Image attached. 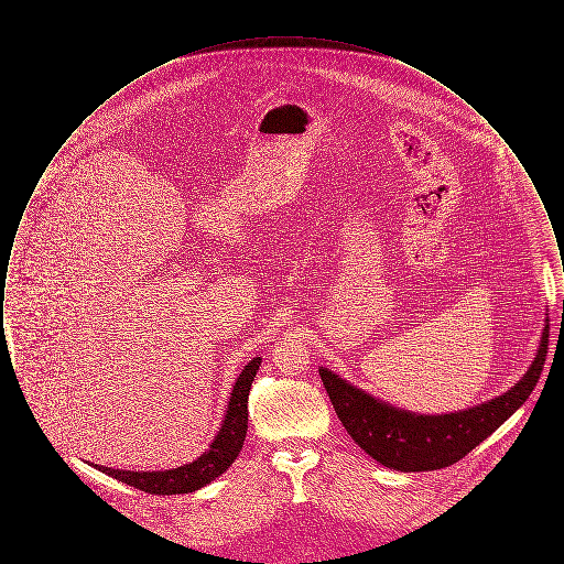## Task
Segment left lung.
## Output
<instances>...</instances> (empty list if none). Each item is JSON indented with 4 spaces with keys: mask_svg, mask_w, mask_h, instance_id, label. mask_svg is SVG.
Returning a JSON list of instances; mask_svg holds the SVG:
<instances>
[{
    "mask_svg": "<svg viewBox=\"0 0 564 564\" xmlns=\"http://www.w3.org/2000/svg\"><path fill=\"white\" fill-rule=\"evenodd\" d=\"M547 334L545 325L533 366L508 393L453 414H412L350 387L327 368L319 375L345 430L380 465L398 471L444 469L474 451L529 400L545 364Z\"/></svg>",
    "mask_w": 564,
    "mask_h": 564,
    "instance_id": "1",
    "label": "left lung"
}]
</instances>
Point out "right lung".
Wrapping results in <instances>:
<instances>
[{"instance_id":"obj_1","label":"right lung","mask_w":564,"mask_h":564,"mask_svg":"<svg viewBox=\"0 0 564 564\" xmlns=\"http://www.w3.org/2000/svg\"><path fill=\"white\" fill-rule=\"evenodd\" d=\"M260 364L262 359L253 357L237 378L221 430L215 435L205 455L198 456L188 465H182L169 471H127V469H111L104 465H99V471L150 495H184L214 482L215 478L221 476L241 453L245 433H247L249 389Z\"/></svg>"}]
</instances>
